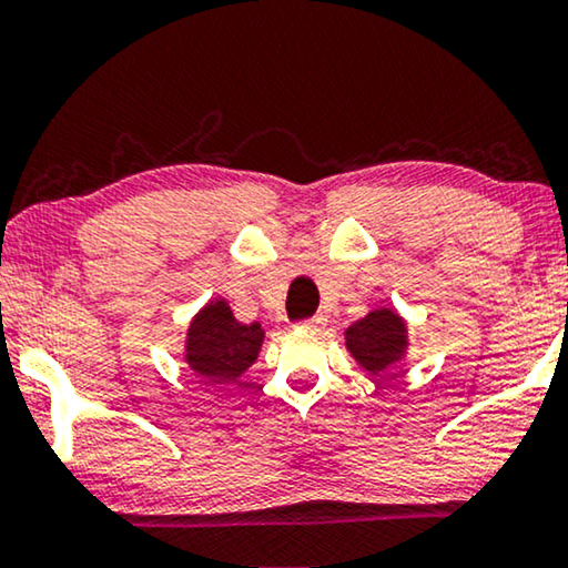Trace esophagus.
<instances>
[{"label":"esophagus","mask_w":568,"mask_h":568,"mask_svg":"<svg viewBox=\"0 0 568 568\" xmlns=\"http://www.w3.org/2000/svg\"><path fill=\"white\" fill-rule=\"evenodd\" d=\"M325 323H328V321H325V315H313V317H307V321H302V323H300V328H307V331H321Z\"/></svg>","instance_id":"obj_1"}]
</instances>
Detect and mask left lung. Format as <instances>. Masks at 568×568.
<instances>
[{
  "mask_svg": "<svg viewBox=\"0 0 568 568\" xmlns=\"http://www.w3.org/2000/svg\"><path fill=\"white\" fill-rule=\"evenodd\" d=\"M346 348L369 375L400 364L408 348L406 321L390 307H377L346 328Z\"/></svg>",
  "mask_w": 568,
  "mask_h": 568,
  "instance_id": "obj_1",
  "label": "left lung"
}]
</instances>
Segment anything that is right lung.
Listing matches in <instances>:
<instances>
[{
	"instance_id": "1",
	"label": "right lung",
	"mask_w": 568,
	"mask_h": 568,
	"mask_svg": "<svg viewBox=\"0 0 568 568\" xmlns=\"http://www.w3.org/2000/svg\"><path fill=\"white\" fill-rule=\"evenodd\" d=\"M261 344V323H237L227 300H212L189 325L185 362L196 375L216 385L235 383L258 359Z\"/></svg>"
}]
</instances>
